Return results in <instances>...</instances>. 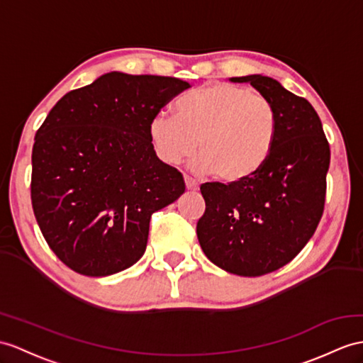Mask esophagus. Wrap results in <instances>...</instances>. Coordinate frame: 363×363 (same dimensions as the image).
Here are the masks:
<instances>
[{"label":"esophagus","mask_w":363,"mask_h":363,"mask_svg":"<svg viewBox=\"0 0 363 363\" xmlns=\"http://www.w3.org/2000/svg\"><path fill=\"white\" fill-rule=\"evenodd\" d=\"M184 184H186V189H189V191H197L199 189V183L194 179H191L189 175H184Z\"/></svg>","instance_id":"1"}]
</instances>
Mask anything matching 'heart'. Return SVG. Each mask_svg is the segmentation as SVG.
Returning a JSON list of instances; mask_svg holds the SVG:
<instances>
[{
    "instance_id": "obj_1",
    "label": "heart",
    "mask_w": 363,
    "mask_h": 363,
    "mask_svg": "<svg viewBox=\"0 0 363 363\" xmlns=\"http://www.w3.org/2000/svg\"><path fill=\"white\" fill-rule=\"evenodd\" d=\"M175 115L160 113L149 125L155 154L167 164L189 157L220 183L240 184L257 175L276 146L279 118L272 103L250 87L216 83L175 101Z\"/></svg>"
}]
</instances>
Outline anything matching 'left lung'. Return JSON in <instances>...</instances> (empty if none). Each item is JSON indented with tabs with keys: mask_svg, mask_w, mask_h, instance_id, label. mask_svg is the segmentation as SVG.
Returning <instances> with one entry per match:
<instances>
[{
	"mask_svg": "<svg viewBox=\"0 0 363 363\" xmlns=\"http://www.w3.org/2000/svg\"><path fill=\"white\" fill-rule=\"evenodd\" d=\"M233 82L251 83L272 103L279 118L276 146L251 180L201 184L206 209L197 222V237L218 268L259 277L285 267L315 233L331 152L319 115L303 96L263 75Z\"/></svg>",
	"mask_w": 363,
	"mask_h": 363,
	"instance_id": "8db88e82",
	"label": "left lung"
}]
</instances>
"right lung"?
Instances as JSON below:
<instances>
[{"label":"right lung","mask_w":363,"mask_h":363,"mask_svg":"<svg viewBox=\"0 0 363 363\" xmlns=\"http://www.w3.org/2000/svg\"><path fill=\"white\" fill-rule=\"evenodd\" d=\"M189 83L104 74L50 109L32 147L30 199L49 248L72 271L104 277L145 254L155 211L184 192L157 157L149 125Z\"/></svg>","instance_id":"obj_1"}]
</instances>
